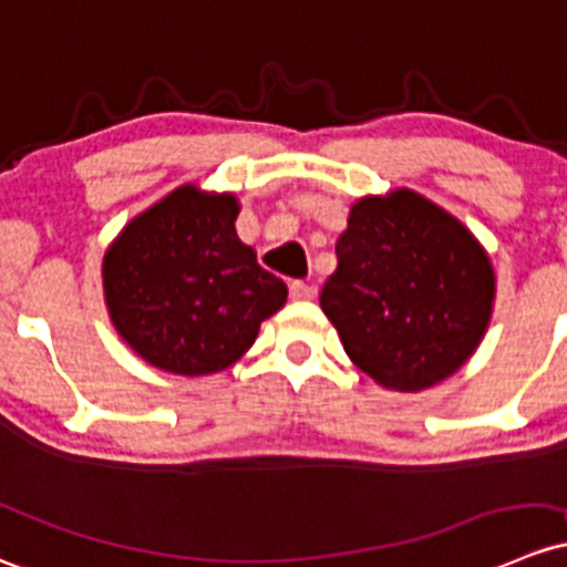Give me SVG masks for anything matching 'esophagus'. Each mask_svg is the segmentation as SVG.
<instances>
[{
	"label": "esophagus",
	"instance_id": "34e87169",
	"mask_svg": "<svg viewBox=\"0 0 567 567\" xmlns=\"http://www.w3.org/2000/svg\"><path fill=\"white\" fill-rule=\"evenodd\" d=\"M315 293H318V288L309 282H303V279H296L293 285H290V296H293L296 301H309L315 299Z\"/></svg>",
	"mask_w": 567,
	"mask_h": 567
}]
</instances>
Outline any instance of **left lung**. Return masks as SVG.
<instances>
[{"label":"left lung","instance_id":"8db88e82","mask_svg":"<svg viewBox=\"0 0 567 567\" xmlns=\"http://www.w3.org/2000/svg\"><path fill=\"white\" fill-rule=\"evenodd\" d=\"M492 303L478 238L408 187L355 200L320 293L350 361L393 391L451 378L484 339Z\"/></svg>","mask_w":567,"mask_h":567}]
</instances>
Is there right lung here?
I'll return each instance as SVG.
<instances>
[{"instance_id":"right-lung-1","label":"right lung","mask_w":567,"mask_h":567,"mask_svg":"<svg viewBox=\"0 0 567 567\" xmlns=\"http://www.w3.org/2000/svg\"><path fill=\"white\" fill-rule=\"evenodd\" d=\"M236 195L182 184L113 238L103 258L111 323L152 367L223 372L288 299V285L236 236Z\"/></svg>"}]
</instances>
